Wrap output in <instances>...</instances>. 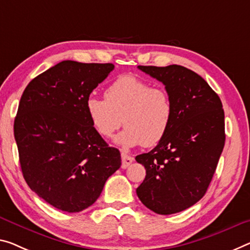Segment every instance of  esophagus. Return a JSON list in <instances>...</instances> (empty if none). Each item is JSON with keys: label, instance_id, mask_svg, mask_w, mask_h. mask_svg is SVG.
Instances as JSON below:
<instances>
[{"label": "esophagus", "instance_id": "obj_1", "mask_svg": "<svg viewBox=\"0 0 250 250\" xmlns=\"http://www.w3.org/2000/svg\"><path fill=\"white\" fill-rule=\"evenodd\" d=\"M133 161H134L133 156L126 154V153H122V167L123 168H126L127 167H129V165L133 163Z\"/></svg>", "mask_w": 250, "mask_h": 250}]
</instances>
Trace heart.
<instances>
[{
  "label": "heart",
  "mask_w": 250,
  "mask_h": 250,
  "mask_svg": "<svg viewBox=\"0 0 250 250\" xmlns=\"http://www.w3.org/2000/svg\"><path fill=\"white\" fill-rule=\"evenodd\" d=\"M105 99L89 96L85 110L93 128L103 137H110L126 127L115 138L123 148L143 144L152 147L159 144L170 129L173 118V103L164 88L152 87L146 80L124 75L107 86Z\"/></svg>",
  "instance_id": "heart-1"
}]
</instances>
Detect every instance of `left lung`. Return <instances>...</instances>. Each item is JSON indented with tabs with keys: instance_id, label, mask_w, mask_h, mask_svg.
<instances>
[{
	"instance_id": "left-lung-1",
	"label": "left lung",
	"mask_w": 250,
	"mask_h": 250,
	"mask_svg": "<svg viewBox=\"0 0 250 250\" xmlns=\"http://www.w3.org/2000/svg\"><path fill=\"white\" fill-rule=\"evenodd\" d=\"M163 83L173 103V118L162 141L135 157L146 176L137 197L159 214L180 212L206 194L225 146V113L219 96L186 67L138 66Z\"/></svg>"
}]
</instances>
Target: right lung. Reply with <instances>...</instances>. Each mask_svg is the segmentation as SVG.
Here are the masks:
<instances>
[{"label":"right lung","instance_id":"add662e5","mask_svg":"<svg viewBox=\"0 0 250 250\" xmlns=\"http://www.w3.org/2000/svg\"><path fill=\"white\" fill-rule=\"evenodd\" d=\"M113 63L61 61L29 83L14 120L21 170L30 189L55 208L79 212L121 167L88 120L85 103Z\"/></svg>","mask_w":250,"mask_h":250}]
</instances>
